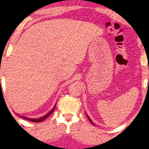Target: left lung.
Wrapping results in <instances>:
<instances>
[{"label":"left lung","instance_id":"left-lung-1","mask_svg":"<svg viewBox=\"0 0 149 149\" xmlns=\"http://www.w3.org/2000/svg\"><path fill=\"white\" fill-rule=\"evenodd\" d=\"M86 116H87V118H88V120H89V121H90V122H91V124L94 125V123H93V122H92V121H91V119H90V118H88V115H86Z\"/></svg>","mask_w":149,"mask_h":149}]
</instances>
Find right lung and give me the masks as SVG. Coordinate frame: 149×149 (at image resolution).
<instances>
[{"label":"right lung","instance_id":"right-lung-1","mask_svg":"<svg viewBox=\"0 0 149 149\" xmlns=\"http://www.w3.org/2000/svg\"><path fill=\"white\" fill-rule=\"evenodd\" d=\"M55 106H56V104H55V106L53 107V108H52V109H51V110L49 111L47 114H46L45 115H44V116L41 117V118H26V117H24V116H21V117H22V118H23L24 119L27 120H29V121L33 122V123H40V122H42V121L44 120H45L47 118H48V117H49V115L52 113V112H53V111L55 110Z\"/></svg>","mask_w":149,"mask_h":149}]
</instances>
